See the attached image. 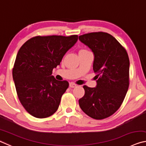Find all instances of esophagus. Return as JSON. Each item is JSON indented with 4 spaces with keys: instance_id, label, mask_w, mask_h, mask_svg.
Instances as JSON below:
<instances>
[{
    "instance_id": "34e87169",
    "label": "esophagus",
    "mask_w": 146,
    "mask_h": 146,
    "mask_svg": "<svg viewBox=\"0 0 146 146\" xmlns=\"http://www.w3.org/2000/svg\"><path fill=\"white\" fill-rule=\"evenodd\" d=\"M76 86V84H75V83H73V82L70 83V88H75Z\"/></svg>"
}]
</instances>
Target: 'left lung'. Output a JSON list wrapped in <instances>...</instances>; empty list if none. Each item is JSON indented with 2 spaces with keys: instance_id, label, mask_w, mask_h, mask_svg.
Masks as SVG:
<instances>
[{
  "instance_id": "1",
  "label": "left lung",
  "mask_w": 146,
  "mask_h": 146,
  "mask_svg": "<svg viewBox=\"0 0 146 146\" xmlns=\"http://www.w3.org/2000/svg\"><path fill=\"white\" fill-rule=\"evenodd\" d=\"M94 53L96 88L84 86L85 94L79 106L89 117L108 118L122 105L129 85V59L125 49L105 32H93L78 36Z\"/></svg>"
}]
</instances>
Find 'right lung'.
Masks as SVG:
<instances>
[{
  "label": "right lung",
  "instance_id": "right-lung-1",
  "mask_svg": "<svg viewBox=\"0 0 146 146\" xmlns=\"http://www.w3.org/2000/svg\"><path fill=\"white\" fill-rule=\"evenodd\" d=\"M78 35L36 36L20 48L13 68V78L19 99L31 115L50 117L58 110L68 81L51 75L65 53L74 46Z\"/></svg>",
  "mask_w": 146,
  "mask_h": 146
}]
</instances>
